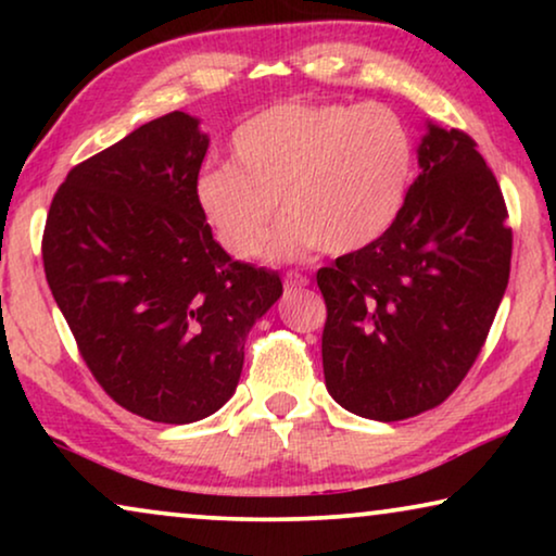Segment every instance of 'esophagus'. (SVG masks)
<instances>
[{
  "label": "esophagus",
  "instance_id": "1",
  "mask_svg": "<svg viewBox=\"0 0 556 556\" xmlns=\"http://www.w3.org/2000/svg\"><path fill=\"white\" fill-rule=\"evenodd\" d=\"M308 286V278L301 276V273H286V291H293V288H306Z\"/></svg>",
  "mask_w": 556,
  "mask_h": 556
}]
</instances>
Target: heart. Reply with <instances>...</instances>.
I'll list each match as a JSON object with an SVG mask.
<instances>
[{
	"label": "heart",
	"mask_w": 556,
	"mask_h": 556,
	"mask_svg": "<svg viewBox=\"0 0 556 556\" xmlns=\"http://www.w3.org/2000/svg\"><path fill=\"white\" fill-rule=\"evenodd\" d=\"M235 164L200 172L197 204L227 253H263L278 200L286 217L270 242L280 261L324 248L346 255L371 245L405 207L413 134L382 103L286 101L232 131Z\"/></svg>",
	"instance_id": "b5f03b06"
}]
</instances>
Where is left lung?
Segmentation results:
<instances>
[{"label":"left lung","instance_id":"obj_1","mask_svg":"<svg viewBox=\"0 0 556 556\" xmlns=\"http://www.w3.org/2000/svg\"><path fill=\"white\" fill-rule=\"evenodd\" d=\"M420 177L382 238L316 273L324 377L349 413L407 420L473 367L511 273L501 187L460 128L428 126Z\"/></svg>","mask_w":556,"mask_h":556}]
</instances>
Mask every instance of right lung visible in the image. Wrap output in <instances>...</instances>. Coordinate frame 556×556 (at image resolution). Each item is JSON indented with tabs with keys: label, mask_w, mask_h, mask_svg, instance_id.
<instances>
[{
	"label": "right lung",
	"mask_w": 556,
	"mask_h": 556,
	"mask_svg": "<svg viewBox=\"0 0 556 556\" xmlns=\"http://www.w3.org/2000/svg\"><path fill=\"white\" fill-rule=\"evenodd\" d=\"M210 139L174 111L75 164L42 232L45 278L90 375L128 413L187 425L238 387L245 339L283 293L232 261L197 204Z\"/></svg>",
	"instance_id": "obj_1"
}]
</instances>
